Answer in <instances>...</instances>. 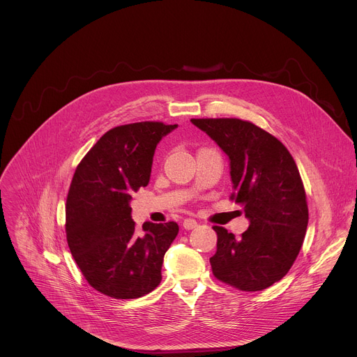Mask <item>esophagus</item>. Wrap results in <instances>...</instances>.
I'll return each instance as SVG.
<instances>
[{"instance_id": "obj_1", "label": "esophagus", "mask_w": 357, "mask_h": 357, "mask_svg": "<svg viewBox=\"0 0 357 357\" xmlns=\"http://www.w3.org/2000/svg\"><path fill=\"white\" fill-rule=\"evenodd\" d=\"M197 227V222L195 219H185L183 220V229L185 230H192Z\"/></svg>"}]
</instances>
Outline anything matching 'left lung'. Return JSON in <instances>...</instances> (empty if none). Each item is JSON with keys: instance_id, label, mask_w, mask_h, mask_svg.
Returning a JSON list of instances; mask_svg holds the SVG:
<instances>
[{"instance_id": "obj_1", "label": "left lung", "mask_w": 357, "mask_h": 357, "mask_svg": "<svg viewBox=\"0 0 357 357\" xmlns=\"http://www.w3.org/2000/svg\"><path fill=\"white\" fill-rule=\"evenodd\" d=\"M229 158L231 199L248 229L236 238L215 226V277L241 291H261L292 267L308 226V206L296 164L275 137L238 119H192Z\"/></svg>"}]
</instances>
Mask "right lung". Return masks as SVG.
Listing matches in <instances>:
<instances>
[{
    "instance_id": "add662e5",
    "label": "right lung",
    "mask_w": 357,
    "mask_h": 357,
    "mask_svg": "<svg viewBox=\"0 0 357 357\" xmlns=\"http://www.w3.org/2000/svg\"><path fill=\"white\" fill-rule=\"evenodd\" d=\"M178 126L142 121L116 127L101 137L73 175L66 202V237L87 282L116 299L155 289L175 222H145L135 229L132 193L146 186L160 141Z\"/></svg>"
}]
</instances>
